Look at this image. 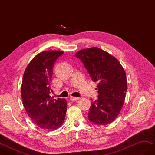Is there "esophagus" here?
<instances>
[{
	"label": "esophagus",
	"instance_id": "obj_1",
	"mask_svg": "<svg viewBox=\"0 0 155 155\" xmlns=\"http://www.w3.org/2000/svg\"><path fill=\"white\" fill-rule=\"evenodd\" d=\"M80 99V98L78 97H73V96H71L70 97V100H74V101H76V100H78Z\"/></svg>",
	"mask_w": 155,
	"mask_h": 155
}]
</instances>
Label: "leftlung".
<instances>
[{"instance_id":"obj_1","label":"left lung","mask_w":155,"mask_h":155,"mask_svg":"<svg viewBox=\"0 0 155 155\" xmlns=\"http://www.w3.org/2000/svg\"><path fill=\"white\" fill-rule=\"evenodd\" d=\"M88 71L92 81L98 82V99L91 102L88 120L104 125L114 121L123 107L127 83L126 74L116 58L98 48L78 51L75 54Z\"/></svg>"}]
</instances>
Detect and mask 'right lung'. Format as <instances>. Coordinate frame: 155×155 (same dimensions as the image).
I'll return each instance as SVG.
<instances>
[{
	"label": "right lung",
	"instance_id": "right-lung-1",
	"mask_svg": "<svg viewBox=\"0 0 155 155\" xmlns=\"http://www.w3.org/2000/svg\"><path fill=\"white\" fill-rule=\"evenodd\" d=\"M63 54L60 51L38 54L27 66L21 82V98L28 116L46 131L59 128L65 118L67 100L49 95L54 64Z\"/></svg>",
	"mask_w": 155,
	"mask_h": 155
}]
</instances>
